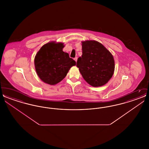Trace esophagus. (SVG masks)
<instances>
[{
    "label": "esophagus",
    "mask_w": 149,
    "mask_h": 149,
    "mask_svg": "<svg viewBox=\"0 0 149 149\" xmlns=\"http://www.w3.org/2000/svg\"><path fill=\"white\" fill-rule=\"evenodd\" d=\"M77 60H78V57H75L74 58V60L77 62Z\"/></svg>",
    "instance_id": "esophagus-1"
}]
</instances>
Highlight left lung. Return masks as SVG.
Masks as SVG:
<instances>
[{"label": "left lung", "instance_id": "left-lung-1", "mask_svg": "<svg viewBox=\"0 0 149 149\" xmlns=\"http://www.w3.org/2000/svg\"><path fill=\"white\" fill-rule=\"evenodd\" d=\"M82 56L77 66L89 85L98 87L105 85L112 77L114 60L112 54L101 43L94 40L81 42Z\"/></svg>", "mask_w": 149, "mask_h": 149}]
</instances>
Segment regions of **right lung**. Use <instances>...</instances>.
I'll use <instances>...</instances> for the list:
<instances>
[{"label": "right lung", "mask_w": 149, "mask_h": 149, "mask_svg": "<svg viewBox=\"0 0 149 149\" xmlns=\"http://www.w3.org/2000/svg\"><path fill=\"white\" fill-rule=\"evenodd\" d=\"M64 43L51 41L43 45L35 57V67L38 77L51 85L63 80L76 62L63 49Z\"/></svg>", "instance_id": "1"}]
</instances>
